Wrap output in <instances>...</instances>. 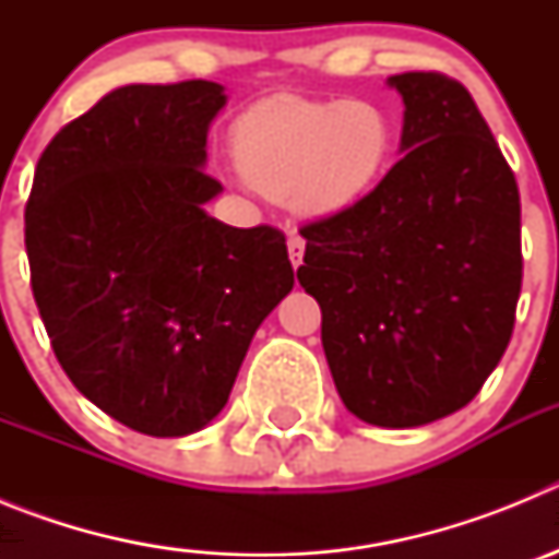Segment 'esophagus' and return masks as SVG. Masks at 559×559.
Listing matches in <instances>:
<instances>
[{
	"mask_svg": "<svg viewBox=\"0 0 559 559\" xmlns=\"http://www.w3.org/2000/svg\"><path fill=\"white\" fill-rule=\"evenodd\" d=\"M288 254H290V265L299 269L302 265V254H305V240L299 235L288 237Z\"/></svg>",
	"mask_w": 559,
	"mask_h": 559,
	"instance_id": "esophagus-1",
	"label": "esophagus"
}]
</instances>
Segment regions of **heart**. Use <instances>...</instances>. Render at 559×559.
Segmentation results:
<instances>
[{
    "instance_id": "obj_1",
    "label": "heart",
    "mask_w": 559,
    "mask_h": 559,
    "mask_svg": "<svg viewBox=\"0 0 559 559\" xmlns=\"http://www.w3.org/2000/svg\"><path fill=\"white\" fill-rule=\"evenodd\" d=\"M392 122L360 100H305L283 95L240 114L231 131L237 170L305 218L355 210L386 176Z\"/></svg>"
}]
</instances>
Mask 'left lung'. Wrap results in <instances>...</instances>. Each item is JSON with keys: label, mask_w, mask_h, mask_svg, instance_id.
<instances>
[{"label": "left lung", "mask_w": 559, "mask_h": 559, "mask_svg": "<svg viewBox=\"0 0 559 559\" xmlns=\"http://www.w3.org/2000/svg\"><path fill=\"white\" fill-rule=\"evenodd\" d=\"M403 159L355 210L299 229V285L347 412L417 428L471 403L512 338L521 195L462 83L392 75Z\"/></svg>", "instance_id": "8db88e82"}]
</instances>
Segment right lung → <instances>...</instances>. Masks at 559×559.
I'll use <instances>...</instances> for the list:
<instances>
[{"instance_id":"add662e5","label":"right lung","mask_w":559,"mask_h":559,"mask_svg":"<svg viewBox=\"0 0 559 559\" xmlns=\"http://www.w3.org/2000/svg\"><path fill=\"white\" fill-rule=\"evenodd\" d=\"M221 83L108 92L41 153L24 210L29 285L78 392L147 437L218 417L265 316L294 288L283 231L204 204Z\"/></svg>"}]
</instances>
